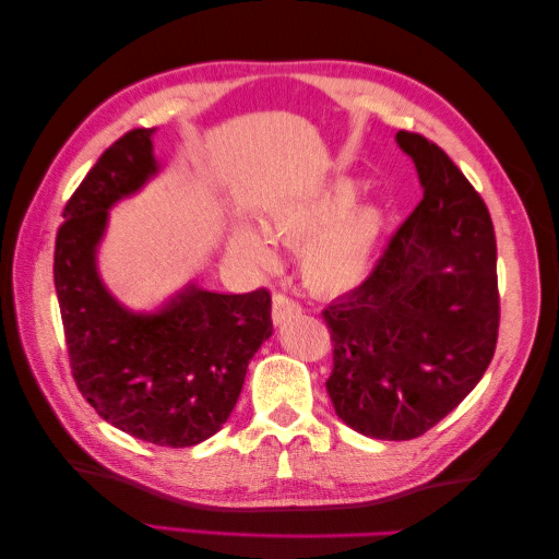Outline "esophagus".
<instances>
[{
	"label": "esophagus",
	"instance_id": "obj_1",
	"mask_svg": "<svg viewBox=\"0 0 559 559\" xmlns=\"http://www.w3.org/2000/svg\"><path fill=\"white\" fill-rule=\"evenodd\" d=\"M301 312V305L297 299H292L289 295H282V292H277V295L272 297V322L274 324H285L287 319L297 317Z\"/></svg>",
	"mask_w": 559,
	"mask_h": 559
}]
</instances>
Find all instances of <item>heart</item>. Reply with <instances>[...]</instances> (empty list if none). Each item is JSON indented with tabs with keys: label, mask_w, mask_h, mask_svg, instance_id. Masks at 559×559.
Wrapping results in <instances>:
<instances>
[{
	"label": "heart",
	"mask_w": 559,
	"mask_h": 559,
	"mask_svg": "<svg viewBox=\"0 0 559 559\" xmlns=\"http://www.w3.org/2000/svg\"><path fill=\"white\" fill-rule=\"evenodd\" d=\"M359 198V186L349 178L329 182L326 188L272 219V233L289 245H301V274L307 285L336 295L359 285L377 258L383 213L377 205L352 207ZM233 247L260 267L272 262V250L260 233L237 227Z\"/></svg>",
	"instance_id": "b5f03b06"
}]
</instances>
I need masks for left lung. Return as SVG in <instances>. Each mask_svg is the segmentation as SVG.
<instances>
[{
  "label": "left lung",
  "instance_id": "1",
  "mask_svg": "<svg viewBox=\"0 0 559 559\" xmlns=\"http://www.w3.org/2000/svg\"><path fill=\"white\" fill-rule=\"evenodd\" d=\"M396 141L424 198L389 237L369 277L329 305L336 416L364 436L411 441L483 379L500 326L498 247L486 203L443 148Z\"/></svg>",
  "mask_w": 559,
  "mask_h": 559
}]
</instances>
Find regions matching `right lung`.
<instances>
[{"label": "right lung", "instance_id": "add662e5", "mask_svg": "<svg viewBox=\"0 0 559 559\" xmlns=\"http://www.w3.org/2000/svg\"><path fill=\"white\" fill-rule=\"evenodd\" d=\"M151 135L153 128L123 133L73 190L53 247V285L81 396L128 436L188 448L233 414L247 364L272 334V297L264 287H188L160 314L135 317L104 289L94 254L106 210L155 173Z\"/></svg>", "mask_w": 559, "mask_h": 559}]
</instances>
